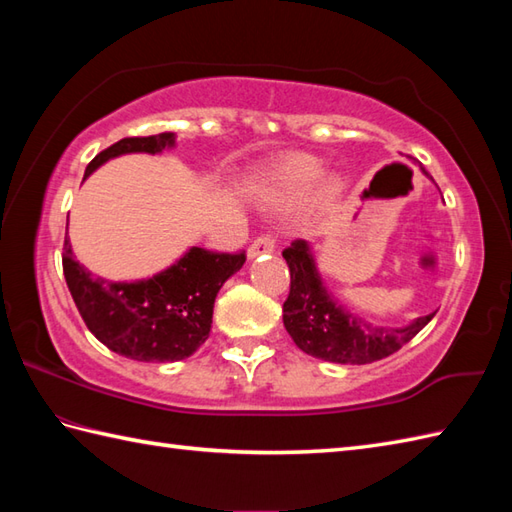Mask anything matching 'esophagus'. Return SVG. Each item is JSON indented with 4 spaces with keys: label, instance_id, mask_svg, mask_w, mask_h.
Instances as JSON below:
<instances>
[{
    "label": "esophagus",
    "instance_id": "1",
    "mask_svg": "<svg viewBox=\"0 0 512 512\" xmlns=\"http://www.w3.org/2000/svg\"><path fill=\"white\" fill-rule=\"evenodd\" d=\"M275 250V239L273 235H259L257 239H253V244L248 246V259H255L259 255H268Z\"/></svg>",
    "mask_w": 512,
    "mask_h": 512
}]
</instances>
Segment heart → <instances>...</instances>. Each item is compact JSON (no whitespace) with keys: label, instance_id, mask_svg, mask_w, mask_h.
Wrapping results in <instances>:
<instances>
[{"label":"heart","instance_id":"1","mask_svg":"<svg viewBox=\"0 0 512 512\" xmlns=\"http://www.w3.org/2000/svg\"><path fill=\"white\" fill-rule=\"evenodd\" d=\"M325 173L323 160L310 154H295L284 160H279L273 173L264 187L266 198L273 204L290 206L299 204L308 198V195L317 189ZM345 189V182L339 176H330L323 180V195L328 200L339 198Z\"/></svg>","mask_w":512,"mask_h":512}]
</instances>
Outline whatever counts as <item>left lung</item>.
<instances>
[{"instance_id": "obj_1", "label": "left lung", "mask_w": 512, "mask_h": 512, "mask_svg": "<svg viewBox=\"0 0 512 512\" xmlns=\"http://www.w3.org/2000/svg\"><path fill=\"white\" fill-rule=\"evenodd\" d=\"M424 176L429 173L420 167ZM290 268V295L284 303V325L301 352L341 365H365L398 352L436 312L400 328L374 325L358 317L323 284L310 242L297 239L284 250Z\"/></svg>"}]
</instances>
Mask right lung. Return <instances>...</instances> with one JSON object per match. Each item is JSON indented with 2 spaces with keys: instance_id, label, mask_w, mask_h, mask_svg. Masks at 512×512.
Returning <instances> with one entry per match:
<instances>
[{
  "instance_id": "right-lung-1",
  "label": "right lung",
  "mask_w": 512,
  "mask_h": 512,
  "mask_svg": "<svg viewBox=\"0 0 512 512\" xmlns=\"http://www.w3.org/2000/svg\"><path fill=\"white\" fill-rule=\"evenodd\" d=\"M173 147L176 134L171 132L123 138L90 162L85 178L112 158L156 156ZM244 262V253L220 255L191 246L147 279L112 281L76 262L68 233L63 244V275L88 330L112 352L140 363L182 361L198 350L209 339L217 292Z\"/></svg>"
}]
</instances>
